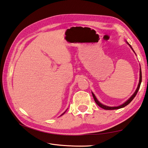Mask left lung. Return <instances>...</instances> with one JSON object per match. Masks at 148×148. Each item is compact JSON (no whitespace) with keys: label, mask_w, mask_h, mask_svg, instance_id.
Here are the masks:
<instances>
[{"label":"left lung","mask_w":148,"mask_h":148,"mask_svg":"<svg viewBox=\"0 0 148 148\" xmlns=\"http://www.w3.org/2000/svg\"><path fill=\"white\" fill-rule=\"evenodd\" d=\"M126 42L128 43V45L130 46V48H131L132 49V51L134 52V53L136 54V53H135V51H134V49H133V48L132 47V46L130 45V43L127 42V41H126ZM141 82H142V72H141V68H140V77H139V82H138V86H137V89L135 90V92L134 93V94H133L131 97H130L129 99L127 100L126 101H125V102H124L123 104H122V105H119V106H106V105H103V104H102V103H101L99 101L97 100V99L96 98V97H95V95H94V94L93 93V92H92V95H93V97H94V101H95V102L96 103V104L97 105L99 106H100L101 108H103V109H105V110H116V109H120V108H124V107H125L126 106H127L128 105V104H130V103H131V101L134 99V97H135V95H137V92H138V90H139V88H140V84H141Z\"/></svg>","instance_id":"obj_1"}]
</instances>
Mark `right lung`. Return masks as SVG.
I'll use <instances>...</instances> for the list:
<instances>
[{"label":"right lung","mask_w":148,"mask_h":148,"mask_svg":"<svg viewBox=\"0 0 148 148\" xmlns=\"http://www.w3.org/2000/svg\"><path fill=\"white\" fill-rule=\"evenodd\" d=\"M66 111H65V112H63V114H62V115H63V114H65V112H66ZM61 115H60V116H61Z\"/></svg>","instance_id":"right-lung-1"}]
</instances>
